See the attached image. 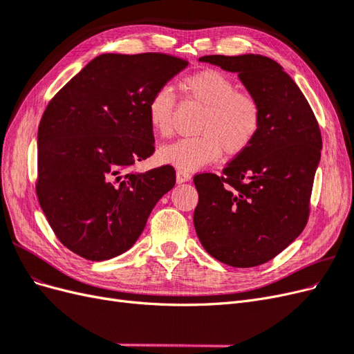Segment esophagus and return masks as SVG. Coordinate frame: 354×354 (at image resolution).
<instances>
[{"mask_svg": "<svg viewBox=\"0 0 354 354\" xmlns=\"http://www.w3.org/2000/svg\"><path fill=\"white\" fill-rule=\"evenodd\" d=\"M176 176H177V183H186V181H189L192 178V176L185 169H177Z\"/></svg>", "mask_w": 354, "mask_h": 354, "instance_id": "1", "label": "esophagus"}]
</instances>
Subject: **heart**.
<instances>
[{
	"label": "heart",
	"instance_id": "b5f03b06",
	"mask_svg": "<svg viewBox=\"0 0 354 354\" xmlns=\"http://www.w3.org/2000/svg\"><path fill=\"white\" fill-rule=\"evenodd\" d=\"M189 99L205 108L196 127L199 136L178 138L159 149V159L180 169H198L226 155H239L254 142L261 125V106L254 94L239 91L229 75L202 69L180 84ZM176 97L168 88L156 90L147 102V120L160 137L173 134Z\"/></svg>",
	"mask_w": 354,
	"mask_h": 354
}]
</instances>
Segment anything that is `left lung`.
<instances>
[{"mask_svg": "<svg viewBox=\"0 0 354 354\" xmlns=\"http://www.w3.org/2000/svg\"><path fill=\"white\" fill-rule=\"evenodd\" d=\"M238 73L261 106L260 131L223 176L194 177V224L203 248L233 267L267 263L306 227L322 136L316 116L279 63L261 55L203 56Z\"/></svg>", "mask_w": 354, "mask_h": 354, "instance_id": "8db88e82", "label": "left lung"}]
</instances>
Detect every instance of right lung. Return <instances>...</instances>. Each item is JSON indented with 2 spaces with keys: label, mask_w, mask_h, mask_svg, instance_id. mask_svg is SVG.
Here are the masks:
<instances>
[{
  "label": "right lung",
  "mask_w": 354,
  "mask_h": 354,
  "mask_svg": "<svg viewBox=\"0 0 354 354\" xmlns=\"http://www.w3.org/2000/svg\"><path fill=\"white\" fill-rule=\"evenodd\" d=\"M186 66L164 53H106L48 103L38 127L37 195L57 239L82 259L130 250L174 187L171 165L130 168L155 152L149 99Z\"/></svg>",
  "instance_id": "1"
}]
</instances>
